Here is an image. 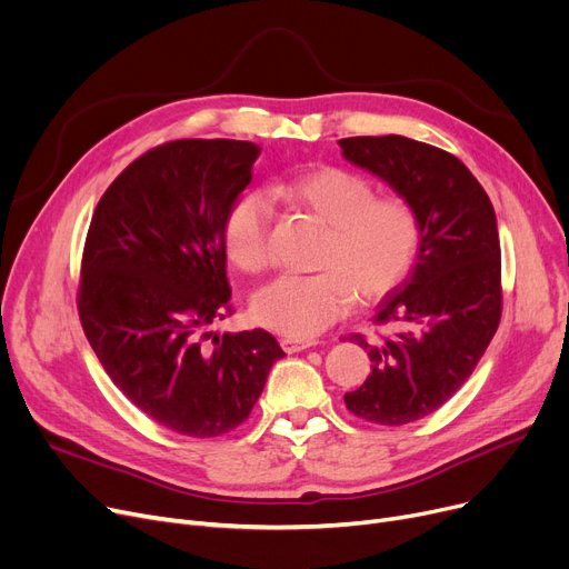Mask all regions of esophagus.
Listing matches in <instances>:
<instances>
[{"instance_id": "1", "label": "esophagus", "mask_w": 569, "mask_h": 569, "mask_svg": "<svg viewBox=\"0 0 569 569\" xmlns=\"http://www.w3.org/2000/svg\"><path fill=\"white\" fill-rule=\"evenodd\" d=\"M313 346V341H302V339H281V348L288 352V355H292V352H302V350H307V348H311Z\"/></svg>"}]
</instances>
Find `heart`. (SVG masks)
Returning <instances> with one entry per match:
<instances>
[{
	"instance_id": "obj_1",
	"label": "heart",
	"mask_w": 569,
	"mask_h": 569,
	"mask_svg": "<svg viewBox=\"0 0 569 569\" xmlns=\"http://www.w3.org/2000/svg\"><path fill=\"white\" fill-rule=\"evenodd\" d=\"M277 196L313 214L327 228L318 253V274H281L260 288L251 316L288 339H313L348 313L355 292L362 302L378 300L410 272L422 244V221L403 198H378L365 177L320 168L277 187ZM272 202L264 193L239 196L226 214L223 247L228 260L247 274L269 262L267 232Z\"/></svg>"
}]
</instances>
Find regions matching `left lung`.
Listing matches in <instances>:
<instances>
[{"label": "left lung", "mask_w": 569, "mask_h": 569, "mask_svg": "<svg viewBox=\"0 0 569 569\" xmlns=\"http://www.w3.org/2000/svg\"><path fill=\"white\" fill-rule=\"evenodd\" d=\"M343 159L380 177L422 221L410 277L387 292L378 325L397 335L367 341L360 390L346 392L352 415L401 427L438 410L475 371L500 322V242L493 204L472 172L442 149L403 136L339 140Z\"/></svg>", "instance_id": "left-lung-1"}]
</instances>
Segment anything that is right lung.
<instances>
[{
  "label": "right lung",
  "mask_w": 569,
  "mask_h": 569,
  "mask_svg": "<svg viewBox=\"0 0 569 569\" xmlns=\"http://www.w3.org/2000/svg\"><path fill=\"white\" fill-rule=\"evenodd\" d=\"M258 157V144L223 138L149 149L87 230L84 337L124 397L174 433L217 438L242 425L286 355L264 330L207 332L230 313L223 223Z\"/></svg>",
  "instance_id": "right-lung-1"
}]
</instances>
